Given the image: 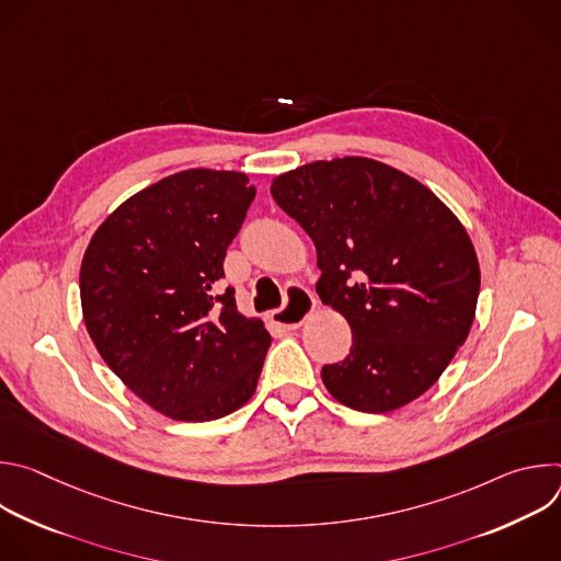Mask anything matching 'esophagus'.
I'll list each match as a JSON object with an SVG mask.
<instances>
[{
    "instance_id": "esophagus-1",
    "label": "esophagus",
    "mask_w": 561,
    "mask_h": 561,
    "mask_svg": "<svg viewBox=\"0 0 561 561\" xmlns=\"http://www.w3.org/2000/svg\"><path fill=\"white\" fill-rule=\"evenodd\" d=\"M312 308H314L312 295L304 286H290L286 306L273 310L271 319H273V324H277L279 329L293 331L304 324V319L312 312Z\"/></svg>"
}]
</instances>
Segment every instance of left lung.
Instances as JSON below:
<instances>
[{
	"instance_id": "obj_1",
	"label": "left lung",
	"mask_w": 561,
	"mask_h": 561,
	"mask_svg": "<svg viewBox=\"0 0 561 561\" xmlns=\"http://www.w3.org/2000/svg\"><path fill=\"white\" fill-rule=\"evenodd\" d=\"M273 199L312 239L317 293L353 346L322 379L348 409L388 413L426 392L472 327L479 264L459 219L424 184L368 157L273 180Z\"/></svg>"
}]
</instances>
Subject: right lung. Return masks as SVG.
Segmentation results:
<instances>
[{"label":"right lung","mask_w":561,"mask_h":561,"mask_svg":"<svg viewBox=\"0 0 561 561\" xmlns=\"http://www.w3.org/2000/svg\"><path fill=\"white\" fill-rule=\"evenodd\" d=\"M255 186L191 169L126 199L93 234L79 271L84 322L108 368L180 422H210L253 397L271 335L219 290L226 249Z\"/></svg>","instance_id":"obj_1"}]
</instances>
